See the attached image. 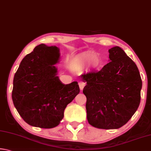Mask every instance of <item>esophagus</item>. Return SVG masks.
I'll list each match as a JSON object with an SVG mask.
<instances>
[{"label": "esophagus", "instance_id": "1", "mask_svg": "<svg viewBox=\"0 0 151 151\" xmlns=\"http://www.w3.org/2000/svg\"><path fill=\"white\" fill-rule=\"evenodd\" d=\"M78 85H79V88H80L81 90H83L85 86V83L83 81H80L78 83Z\"/></svg>", "mask_w": 151, "mask_h": 151}]
</instances>
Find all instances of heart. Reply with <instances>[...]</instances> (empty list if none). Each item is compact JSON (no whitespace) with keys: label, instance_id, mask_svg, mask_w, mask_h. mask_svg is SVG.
I'll use <instances>...</instances> for the list:
<instances>
[{"label":"heart","instance_id":"1","mask_svg":"<svg viewBox=\"0 0 151 151\" xmlns=\"http://www.w3.org/2000/svg\"><path fill=\"white\" fill-rule=\"evenodd\" d=\"M89 65L93 69L99 70L103 65V60L96 53L88 52L78 55L74 62L75 67L79 68L86 67Z\"/></svg>","mask_w":151,"mask_h":151}]
</instances>
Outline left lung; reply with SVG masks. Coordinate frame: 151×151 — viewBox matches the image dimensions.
I'll return each mask as SVG.
<instances>
[{
    "mask_svg": "<svg viewBox=\"0 0 151 151\" xmlns=\"http://www.w3.org/2000/svg\"><path fill=\"white\" fill-rule=\"evenodd\" d=\"M109 52V63L100 71L81 77L86 82L83 92L88 123L99 129H116L137 111L142 80L136 64L121 47H112Z\"/></svg>",
    "mask_w": 151,
    "mask_h": 151,
    "instance_id": "left-lung-1",
    "label": "left lung"
}]
</instances>
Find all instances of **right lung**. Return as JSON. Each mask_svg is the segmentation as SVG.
I'll list each match as a JSON object with an SVG mask.
<instances>
[{
	"label": "right lung",
	"mask_w": 151,
	"mask_h": 151,
	"mask_svg": "<svg viewBox=\"0 0 151 151\" xmlns=\"http://www.w3.org/2000/svg\"><path fill=\"white\" fill-rule=\"evenodd\" d=\"M60 50L40 44L24 57L15 73L12 99L24 121L36 127L51 129L60 124L64 111L80 92L78 83L65 85L58 68Z\"/></svg>",
	"instance_id": "right-lung-1"
}]
</instances>
